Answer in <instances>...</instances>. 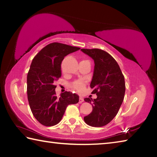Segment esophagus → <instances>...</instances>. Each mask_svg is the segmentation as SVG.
<instances>
[{"label":"esophagus","mask_w":157,"mask_h":157,"mask_svg":"<svg viewBox=\"0 0 157 157\" xmlns=\"http://www.w3.org/2000/svg\"><path fill=\"white\" fill-rule=\"evenodd\" d=\"M84 98H82V96H80L79 97V103H82V102H84Z\"/></svg>","instance_id":"34e87169"}]
</instances>
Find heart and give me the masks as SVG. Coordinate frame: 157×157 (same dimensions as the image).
I'll return each instance as SVG.
<instances>
[{"instance_id":"obj_1","label":"heart","mask_w":157,"mask_h":157,"mask_svg":"<svg viewBox=\"0 0 157 157\" xmlns=\"http://www.w3.org/2000/svg\"><path fill=\"white\" fill-rule=\"evenodd\" d=\"M71 87L76 91L81 92L84 89L85 82L83 80H76L71 84Z\"/></svg>"}]
</instances>
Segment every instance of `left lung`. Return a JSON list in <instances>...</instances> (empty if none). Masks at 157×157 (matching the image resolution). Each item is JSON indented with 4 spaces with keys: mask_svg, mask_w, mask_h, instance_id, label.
<instances>
[{
    "mask_svg": "<svg viewBox=\"0 0 157 157\" xmlns=\"http://www.w3.org/2000/svg\"><path fill=\"white\" fill-rule=\"evenodd\" d=\"M81 50L94 60V71L90 84L96 99L84 98L92 102L93 111L84 120L92 127H102L113 120L124 100L125 82L123 73L115 59L105 50L93 48Z\"/></svg>",
    "mask_w": 157,
    "mask_h": 157,
    "instance_id": "obj_1",
    "label": "left lung"
}]
</instances>
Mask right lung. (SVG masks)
<instances>
[{
  "label": "right lung",
  "instance_id": "add662e5",
  "mask_svg": "<svg viewBox=\"0 0 157 157\" xmlns=\"http://www.w3.org/2000/svg\"><path fill=\"white\" fill-rule=\"evenodd\" d=\"M79 49L54 42L43 48L33 59L27 76L28 100L34 118L44 126L59 123L68 105L79 102L78 95L70 91L57 96L54 82L62 75L64 57Z\"/></svg>",
  "mask_w": 157,
  "mask_h": 157
}]
</instances>
